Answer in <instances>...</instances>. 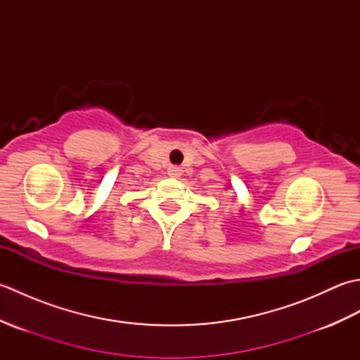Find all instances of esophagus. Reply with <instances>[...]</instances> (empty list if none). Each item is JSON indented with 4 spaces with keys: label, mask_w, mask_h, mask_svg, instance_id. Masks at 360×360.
I'll return each mask as SVG.
<instances>
[{
    "label": "esophagus",
    "mask_w": 360,
    "mask_h": 360,
    "mask_svg": "<svg viewBox=\"0 0 360 360\" xmlns=\"http://www.w3.org/2000/svg\"><path fill=\"white\" fill-rule=\"evenodd\" d=\"M168 174H170L172 178H179V176L182 174V168L178 165H172L170 168H168Z\"/></svg>",
    "instance_id": "34e87169"
}]
</instances>
